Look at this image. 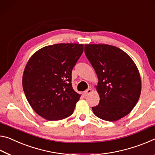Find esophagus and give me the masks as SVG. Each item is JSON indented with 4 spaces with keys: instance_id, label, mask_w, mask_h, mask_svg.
<instances>
[{
    "instance_id": "esophagus-1",
    "label": "esophagus",
    "mask_w": 155,
    "mask_h": 155,
    "mask_svg": "<svg viewBox=\"0 0 155 155\" xmlns=\"http://www.w3.org/2000/svg\"><path fill=\"white\" fill-rule=\"evenodd\" d=\"M91 92H92V90H91V88H88L87 90L84 91V95L85 96H87L88 95H89Z\"/></svg>"
}]
</instances>
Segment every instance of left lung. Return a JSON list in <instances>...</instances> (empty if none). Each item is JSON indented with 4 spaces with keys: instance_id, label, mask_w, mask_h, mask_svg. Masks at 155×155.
<instances>
[{
    "instance_id": "8db88e82",
    "label": "left lung",
    "mask_w": 155,
    "mask_h": 155,
    "mask_svg": "<svg viewBox=\"0 0 155 155\" xmlns=\"http://www.w3.org/2000/svg\"><path fill=\"white\" fill-rule=\"evenodd\" d=\"M86 56L98 78L100 103L92 108L101 120L115 121L131 112L137 103L141 80L135 63L120 48L109 45H84Z\"/></svg>"
}]
</instances>
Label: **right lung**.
<instances>
[{
  "label": "right lung",
  "instance_id": "add662e5",
  "mask_svg": "<svg viewBox=\"0 0 155 155\" xmlns=\"http://www.w3.org/2000/svg\"><path fill=\"white\" fill-rule=\"evenodd\" d=\"M84 51L77 43H60L38 50L28 60L22 87L38 115L49 121L71 116L81 95L73 90L71 72Z\"/></svg>",
  "mask_w": 155,
  "mask_h": 155
}]
</instances>
